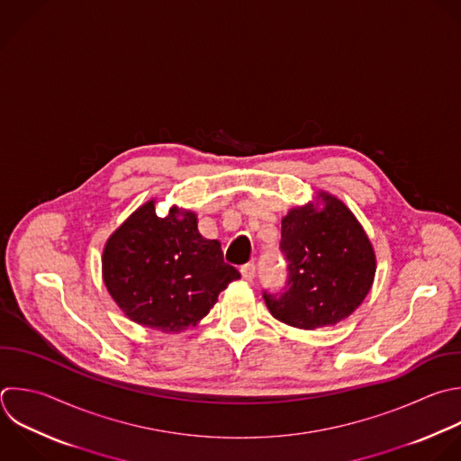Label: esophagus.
I'll return each mask as SVG.
<instances>
[{"label":"esophagus","instance_id":"obj_1","mask_svg":"<svg viewBox=\"0 0 461 461\" xmlns=\"http://www.w3.org/2000/svg\"><path fill=\"white\" fill-rule=\"evenodd\" d=\"M241 276H243V279L252 281V279L256 277V265H254V263L243 265V267H241Z\"/></svg>","mask_w":461,"mask_h":461}]
</instances>
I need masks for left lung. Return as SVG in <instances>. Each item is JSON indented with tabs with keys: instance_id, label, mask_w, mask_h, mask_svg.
<instances>
[{
	"instance_id": "obj_1",
	"label": "left lung",
	"mask_w": 461,
	"mask_h": 461,
	"mask_svg": "<svg viewBox=\"0 0 461 461\" xmlns=\"http://www.w3.org/2000/svg\"><path fill=\"white\" fill-rule=\"evenodd\" d=\"M321 198L322 211L304 205L283 218L285 288L263 290L270 313L301 330L333 326L351 315L375 276V254L357 218L340 200L326 193Z\"/></svg>"
}]
</instances>
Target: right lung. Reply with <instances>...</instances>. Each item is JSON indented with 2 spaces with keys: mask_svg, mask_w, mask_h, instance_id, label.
Masks as SVG:
<instances>
[{
  "mask_svg": "<svg viewBox=\"0 0 461 461\" xmlns=\"http://www.w3.org/2000/svg\"><path fill=\"white\" fill-rule=\"evenodd\" d=\"M108 292L135 322L166 333L196 324L240 272L223 261L218 240L198 232L196 214L157 216L148 202L108 240L103 256Z\"/></svg>",
  "mask_w": 461,
  "mask_h": 461,
  "instance_id": "obj_1",
  "label": "right lung"
}]
</instances>
